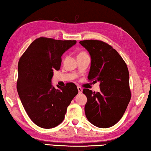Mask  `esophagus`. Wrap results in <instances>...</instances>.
I'll return each mask as SVG.
<instances>
[{"mask_svg":"<svg viewBox=\"0 0 151 151\" xmlns=\"http://www.w3.org/2000/svg\"><path fill=\"white\" fill-rule=\"evenodd\" d=\"M77 89H78V93H79V94H81V93L83 92V89H82L81 87L78 86V87H77Z\"/></svg>","mask_w":151,"mask_h":151,"instance_id":"34e87169","label":"esophagus"}]
</instances>
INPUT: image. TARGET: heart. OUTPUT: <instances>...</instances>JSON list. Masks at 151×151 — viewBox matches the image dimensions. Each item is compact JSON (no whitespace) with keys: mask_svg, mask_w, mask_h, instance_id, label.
I'll return each mask as SVG.
<instances>
[{"mask_svg":"<svg viewBox=\"0 0 151 151\" xmlns=\"http://www.w3.org/2000/svg\"><path fill=\"white\" fill-rule=\"evenodd\" d=\"M84 54H86V53H84V52H81V53L78 55H78H84Z\"/></svg>","mask_w":151,"mask_h":151,"instance_id":"obj_1","label":"heart"}]
</instances>
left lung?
Returning <instances> with one entry per match:
<instances>
[{
  "label": "left lung",
  "mask_w": 151,
  "mask_h": 151,
  "mask_svg": "<svg viewBox=\"0 0 151 151\" xmlns=\"http://www.w3.org/2000/svg\"><path fill=\"white\" fill-rule=\"evenodd\" d=\"M79 43L91 58L88 78L99 82L100 89L98 92L83 90L87 98L85 115L96 127H110L121 119L131 99L127 65L116 49L102 41L84 40Z\"/></svg>",
  "instance_id": "obj_1"
}]
</instances>
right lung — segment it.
I'll list each match as a JSON object with an SVG mask.
<instances>
[{
  "mask_svg": "<svg viewBox=\"0 0 151 151\" xmlns=\"http://www.w3.org/2000/svg\"><path fill=\"white\" fill-rule=\"evenodd\" d=\"M75 40L39 37L33 42L18 62L17 91L29 118L40 127L50 129L65 118L67 108L78 94L72 83L55 88L53 70H59L61 57Z\"/></svg>",
  "mask_w": 151,
  "mask_h": 151,
  "instance_id": "1",
  "label": "right lung"
}]
</instances>
